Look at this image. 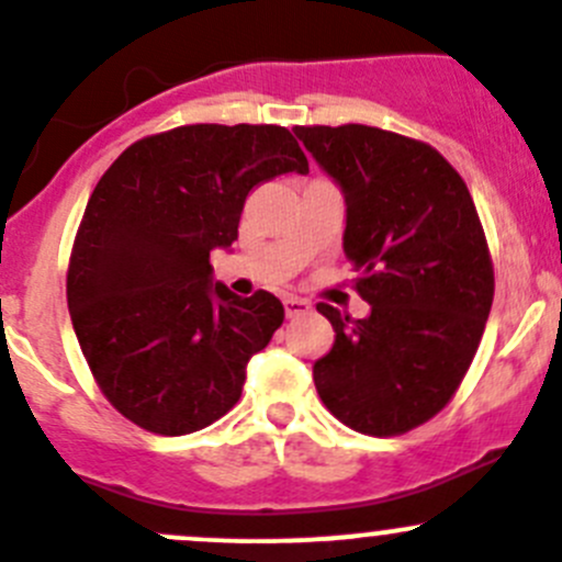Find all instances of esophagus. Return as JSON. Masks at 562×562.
<instances>
[{"label":"esophagus","mask_w":562,"mask_h":562,"mask_svg":"<svg viewBox=\"0 0 562 562\" xmlns=\"http://www.w3.org/2000/svg\"><path fill=\"white\" fill-rule=\"evenodd\" d=\"M283 311H286L289 319H294V316H300V314H308L311 303L308 300L297 297V294H289V297H283Z\"/></svg>","instance_id":"1"}]
</instances>
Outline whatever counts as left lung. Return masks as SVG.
Wrapping results in <instances>:
<instances>
[{"mask_svg":"<svg viewBox=\"0 0 562 562\" xmlns=\"http://www.w3.org/2000/svg\"><path fill=\"white\" fill-rule=\"evenodd\" d=\"M347 204L344 254L371 305L314 363L325 407L360 435H404L435 418L468 374L494 297L475 204L435 147L369 125L294 127Z\"/></svg>","mask_w":562,"mask_h":562,"instance_id":"1","label":"left lung"}]
</instances>
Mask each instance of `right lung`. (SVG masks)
Listing matches in <instances>:
<instances>
[{
  "mask_svg": "<svg viewBox=\"0 0 562 562\" xmlns=\"http://www.w3.org/2000/svg\"><path fill=\"white\" fill-rule=\"evenodd\" d=\"M308 175L281 125H182L131 144L94 186L68 268L76 338L103 396L180 437L229 413L283 322L276 294L237 297L210 251L237 240L246 196Z\"/></svg>",
  "mask_w": 562,
  "mask_h": 562,
  "instance_id": "obj_1",
  "label": "right lung"
}]
</instances>
